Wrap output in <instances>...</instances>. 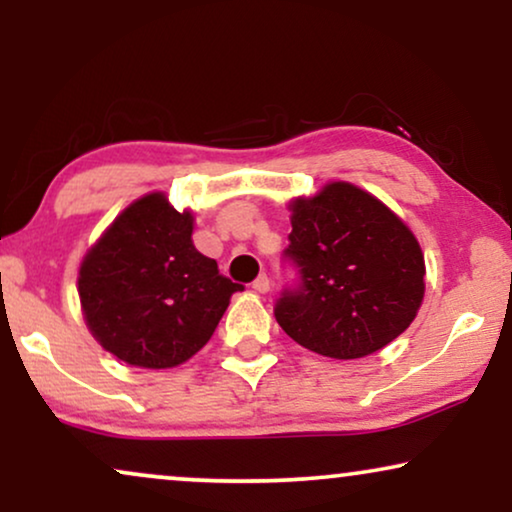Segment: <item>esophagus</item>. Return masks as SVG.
<instances>
[{
  "mask_svg": "<svg viewBox=\"0 0 512 512\" xmlns=\"http://www.w3.org/2000/svg\"><path fill=\"white\" fill-rule=\"evenodd\" d=\"M251 289H254L256 293H268L270 291V279L268 275H258L254 279V284H251Z\"/></svg>",
  "mask_w": 512,
  "mask_h": 512,
  "instance_id": "esophagus-1",
  "label": "esophagus"
}]
</instances>
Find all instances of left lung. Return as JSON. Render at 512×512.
<instances>
[{"label":"left lung","instance_id":"1","mask_svg":"<svg viewBox=\"0 0 512 512\" xmlns=\"http://www.w3.org/2000/svg\"><path fill=\"white\" fill-rule=\"evenodd\" d=\"M289 209L284 254L298 265L300 284L277 300V324L331 359H363L387 347L424 300L417 237L384 202L347 181L291 200Z\"/></svg>","mask_w":512,"mask_h":512}]
</instances>
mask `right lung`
Instances as JSON below:
<instances>
[{
  "label": "right lung",
  "mask_w": 512,
  "mask_h": 512,
  "mask_svg": "<svg viewBox=\"0 0 512 512\" xmlns=\"http://www.w3.org/2000/svg\"><path fill=\"white\" fill-rule=\"evenodd\" d=\"M191 209L165 193L123 209L79 268V298L93 338L137 368H174L212 338L242 284L219 275L191 240Z\"/></svg>",
  "instance_id": "obj_1"
}]
</instances>
